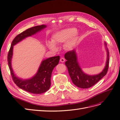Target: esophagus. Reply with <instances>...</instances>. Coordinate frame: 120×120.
Returning a JSON list of instances; mask_svg holds the SVG:
<instances>
[{"instance_id":"34e87169","label":"esophagus","mask_w":120,"mask_h":120,"mask_svg":"<svg viewBox=\"0 0 120 120\" xmlns=\"http://www.w3.org/2000/svg\"><path fill=\"white\" fill-rule=\"evenodd\" d=\"M60 61L61 63H64L65 61V59H64V57H61L60 59Z\"/></svg>"}]
</instances>
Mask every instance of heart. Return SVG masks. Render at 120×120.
I'll list each match as a JSON object with an SVG mask.
<instances>
[{
  "label": "heart",
  "mask_w": 120,
  "mask_h": 120,
  "mask_svg": "<svg viewBox=\"0 0 120 120\" xmlns=\"http://www.w3.org/2000/svg\"><path fill=\"white\" fill-rule=\"evenodd\" d=\"M77 29L70 27L63 29L53 34L52 37V41H48L46 45L48 48L53 51L57 49L56 45L64 43L65 48L71 50L73 49L78 39V33Z\"/></svg>",
  "instance_id": "obj_1"
}]
</instances>
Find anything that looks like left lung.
<instances>
[{
    "instance_id": "1",
    "label": "left lung",
    "mask_w": 120,
    "mask_h": 120,
    "mask_svg": "<svg viewBox=\"0 0 120 120\" xmlns=\"http://www.w3.org/2000/svg\"><path fill=\"white\" fill-rule=\"evenodd\" d=\"M105 45L107 52L106 65L103 70L97 75H89L82 71L78 61L75 49L69 51L64 54V58L67 60L65 64L68 68L71 81L75 85L82 89L89 88L95 85L107 74L109 63V52L106 42H105Z\"/></svg>"
}]
</instances>
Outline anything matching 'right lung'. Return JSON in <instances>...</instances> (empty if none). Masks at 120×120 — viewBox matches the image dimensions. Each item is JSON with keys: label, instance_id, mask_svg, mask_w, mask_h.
<instances>
[{"label": "right lung", "instance_id": "obj_1", "mask_svg": "<svg viewBox=\"0 0 120 120\" xmlns=\"http://www.w3.org/2000/svg\"><path fill=\"white\" fill-rule=\"evenodd\" d=\"M45 27H46L45 25H38L28 28L17 35L13 40L8 53V64L13 82L19 88L34 94L43 93L50 88L52 71L54 68L59 64L60 57V56H53L43 60L35 75L30 79H24L17 77L12 70L11 60L13 46L25 38L37 34Z\"/></svg>", "mask_w": 120, "mask_h": 120}]
</instances>
